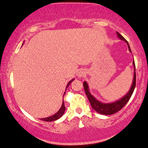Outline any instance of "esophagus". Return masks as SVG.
<instances>
[{"instance_id":"esophagus-1","label":"esophagus","mask_w":148,"mask_h":148,"mask_svg":"<svg viewBox=\"0 0 148 148\" xmlns=\"http://www.w3.org/2000/svg\"><path fill=\"white\" fill-rule=\"evenodd\" d=\"M85 74H86V73H85V71H84V70H79L78 73H77V77H79V78H81V77H84Z\"/></svg>"}]
</instances>
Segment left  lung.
Listing matches in <instances>:
<instances>
[{"mask_svg":"<svg viewBox=\"0 0 148 148\" xmlns=\"http://www.w3.org/2000/svg\"><path fill=\"white\" fill-rule=\"evenodd\" d=\"M117 33L118 37H119L121 40H123L125 42L127 43V47H128V49L130 52V47L129 46L128 42H127V40L124 38L121 34L119 33L118 32H116ZM133 64L134 66V77H133V84H132V86L130 89L129 90L128 92L127 93L125 96L123 98H121L119 100L113 102V103H102L99 101H98L97 99H96L90 93L89 90H88V86L86 82H84V88L85 93H86L87 98H88V101H89L90 103H91V107L94 110H95L97 113H100V114L103 115H111L113 113H116V112H119L121 111L123 108L125 106V104L127 103V101H129V99L131 97L132 94H133V91H134L135 87H136V65H135V62L133 60Z\"/></svg>","mask_w":148,"mask_h":148,"instance_id":"obj_1","label":"left lung"}]
</instances>
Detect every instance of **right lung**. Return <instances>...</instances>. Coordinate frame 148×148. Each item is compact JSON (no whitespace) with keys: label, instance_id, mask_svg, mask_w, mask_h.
I'll list each match as a JSON object with an SVG mask.
<instances>
[{"label":"right lung","instance_id":"add662e5","mask_svg":"<svg viewBox=\"0 0 148 148\" xmlns=\"http://www.w3.org/2000/svg\"><path fill=\"white\" fill-rule=\"evenodd\" d=\"M72 81H74V79L71 80L69 82V83H68V84H67V86H66V88L69 86V84L71 83V82H72ZM64 111H65V106H64V99H63V102H62V107L60 108V109L59 110V111L55 113V114L53 115V116H49V117L45 118V119H41V120H42V121H47V122H50V121H56V120L59 119L60 118H61L62 116H63Z\"/></svg>","mask_w":148,"mask_h":148}]
</instances>
